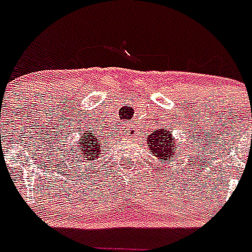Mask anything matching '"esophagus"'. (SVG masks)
<instances>
[{"label":"esophagus","mask_w":252,"mask_h":252,"mask_svg":"<svg viewBox=\"0 0 252 252\" xmlns=\"http://www.w3.org/2000/svg\"><path fill=\"white\" fill-rule=\"evenodd\" d=\"M130 131H131L130 126H128V125H126V126H125V132H124V136H125V137H126V136H128V135H130Z\"/></svg>","instance_id":"obj_1"}]
</instances>
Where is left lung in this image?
Returning a JSON list of instances; mask_svg holds the SVG:
<instances>
[{
  "label": "left lung",
  "mask_w": 252,
  "mask_h": 252,
  "mask_svg": "<svg viewBox=\"0 0 252 252\" xmlns=\"http://www.w3.org/2000/svg\"><path fill=\"white\" fill-rule=\"evenodd\" d=\"M146 144L149 150L154 154L157 160H160L161 164H168L169 160L174 159L179 151L177 149L180 148L169 128H155L153 133L149 135Z\"/></svg>",
  "instance_id": "1"
}]
</instances>
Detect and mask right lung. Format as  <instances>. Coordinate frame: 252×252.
I'll use <instances>...</instances> for the list:
<instances>
[{
  "label": "right lung",
  "instance_id": "add662e5",
  "mask_svg": "<svg viewBox=\"0 0 252 252\" xmlns=\"http://www.w3.org/2000/svg\"><path fill=\"white\" fill-rule=\"evenodd\" d=\"M102 142L95 136L94 131H84L83 133H79V139L68 149L69 158H74V160H77L74 162L81 168L91 165V162L94 164L95 160L102 157Z\"/></svg>",
  "mask_w": 252,
  "mask_h": 252
}]
</instances>
